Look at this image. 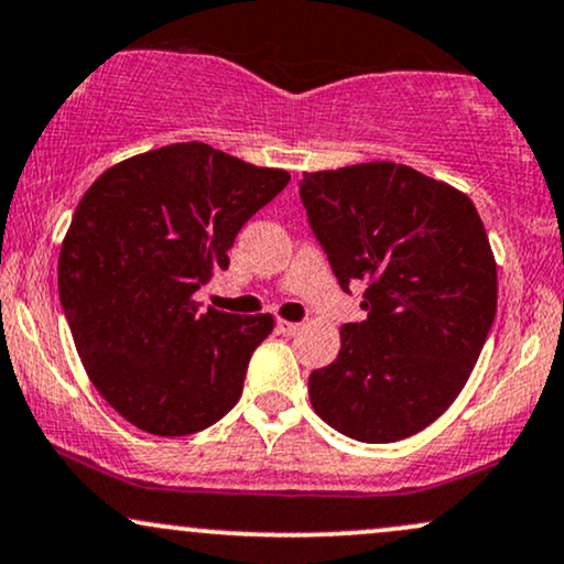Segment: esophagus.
Returning <instances> with one entry per match:
<instances>
[{
	"label": "esophagus",
	"instance_id": "34e87169",
	"mask_svg": "<svg viewBox=\"0 0 564 564\" xmlns=\"http://www.w3.org/2000/svg\"><path fill=\"white\" fill-rule=\"evenodd\" d=\"M275 328L281 330V334H286V336H291V334H296V330L302 328L300 323H291V321H281V317H278V323H275Z\"/></svg>",
	"mask_w": 564,
	"mask_h": 564
}]
</instances>
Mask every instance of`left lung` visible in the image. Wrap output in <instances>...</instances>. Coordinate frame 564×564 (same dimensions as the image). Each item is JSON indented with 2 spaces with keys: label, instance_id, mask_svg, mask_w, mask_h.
Here are the masks:
<instances>
[{
  "label": "left lung",
  "instance_id": "1",
  "mask_svg": "<svg viewBox=\"0 0 564 564\" xmlns=\"http://www.w3.org/2000/svg\"><path fill=\"white\" fill-rule=\"evenodd\" d=\"M315 239L338 286L365 283L362 323L312 370L310 402L330 429L389 444L444 415L497 315V260L470 196L397 162L304 173Z\"/></svg>",
  "mask_w": 564,
  "mask_h": 564
}]
</instances>
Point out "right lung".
<instances>
[{"mask_svg":"<svg viewBox=\"0 0 564 564\" xmlns=\"http://www.w3.org/2000/svg\"><path fill=\"white\" fill-rule=\"evenodd\" d=\"M291 175L202 141L118 162L67 228L57 286L80 362L115 412L154 436H188L234 410L273 315L199 310L194 294Z\"/></svg>","mask_w":564,"mask_h":564,"instance_id":"1","label":"right lung"}]
</instances>
